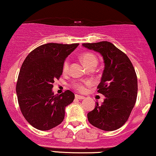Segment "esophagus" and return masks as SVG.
I'll list each match as a JSON object with an SVG mask.
<instances>
[{"instance_id": "obj_1", "label": "esophagus", "mask_w": 156, "mask_h": 156, "mask_svg": "<svg viewBox=\"0 0 156 156\" xmlns=\"http://www.w3.org/2000/svg\"><path fill=\"white\" fill-rule=\"evenodd\" d=\"M75 98H76V99H79V100H81V99H84L85 97L84 96H81V95H75Z\"/></svg>"}]
</instances>
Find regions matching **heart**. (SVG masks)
Returning <instances> with one entry per match:
<instances>
[{
	"instance_id": "obj_1",
	"label": "heart",
	"mask_w": 156,
	"mask_h": 156,
	"mask_svg": "<svg viewBox=\"0 0 156 156\" xmlns=\"http://www.w3.org/2000/svg\"><path fill=\"white\" fill-rule=\"evenodd\" d=\"M81 58L83 64L86 65L87 67H90L92 66H96L98 63L97 58L94 54L91 52H83L81 55ZM69 61L66 60L63 64V71L64 73L69 70ZM90 81H83V82H74L73 83V87L75 90L80 92H83L86 91L87 86L90 84Z\"/></svg>"
}]
</instances>
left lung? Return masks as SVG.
Instances as JSON below:
<instances>
[{
	"mask_svg": "<svg viewBox=\"0 0 156 156\" xmlns=\"http://www.w3.org/2000/svg\"><path fill=\"white\" fill-rule=\"evenodd\" d=\"M82 45L99 52L105 64L98 92L106 98L101 105L87 114L92 125L105 131H113L127 121L138 93V81L134 66L124 52L112 43L101 41Z\"/></svg>",
	"mask_w": 156,
	"mask_h": 156,
	"instance_id": "1",
	"label": "left lung"
}]
</instances>
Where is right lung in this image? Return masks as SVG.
Instances as JSON below:
<instances>
[{"instance_id": "obj_1", "label": "right lung", "mask_w": 156, "mask_h": 156, "mask_svg": "<svg viewBox=\"0 0 156 156\" xmlns=\"http://www.w3.org/2000/svg\"><path fill=\"white\" fill-rule=\"evenodd\" d=\"M78 45L49 43L39 46L22 64L16 84L18 104L25 119L39 130L59 125L64 121L65 107L74 100L70 90L55 95L52 89L62 75L66 57Z\"/></svg>"}]
</instances>
